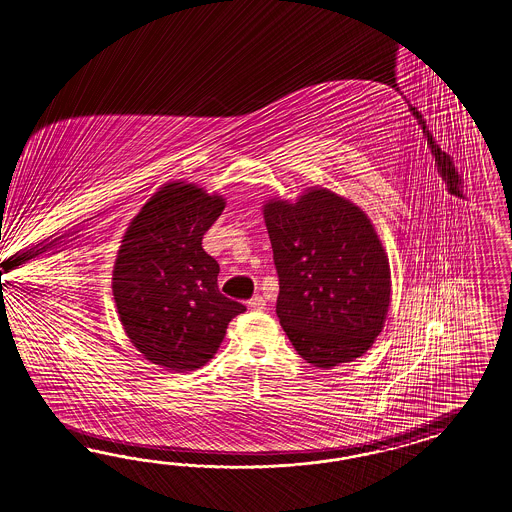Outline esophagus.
<instances>
[{
	"mask_svg": "<svg viewBox=\"0 0 512 512\" xmlns=\"http://www.w3.org/2000/svg\"><path fill=\"white\" fill-rule=\"evenodd\" d=\"M248 307L253 309V311H262V309H266V301H264L262 296H255V298H251V300L248 301Z\"/></svg>",
	"mask_w": 512,
	"mask_h": 512,
	"instance_id": "esophagus-1",
	"label": "esophagus"
}]
</instances>
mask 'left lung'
Here are the masks:
<instances>
[{
	"mask_svg": "<svg viewBox=\"0 0 512 512\" xmlns=\"http://www.w3.org/2000/svg\"><path fill=\"white\" fill-rule=\"evenodd\" d=\"M264 222L279 275L275 312L294 349L329 370L372 348L387 320L392 281L366 212L327 188L270 200Z\"/></svg>",
	"mask_w": 512,
	"mask_h": 512,
	"instance_id": "obj_1",
	"label": "left lung"
}]
</instances>
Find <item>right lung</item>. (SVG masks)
Listing matches in <instances>:
<instances>
[{
	"label": "right lung",
	"instance_id": "1",
	"mask_svg": "<svg viewBox=\"0 0 512 512\" xmlns=\"http://www.w3.org/2000/svg\"><path fill=\"white\" fill-rule=\"evenodd\" d=\"M224 207L222 196L194 183H166L122 238L113 270L118 316L133 346L166 370L205 366L246 311L218 290L220 266L201 248Z\"/></svg>",
	"mask_w": 512,
	"mask_h": 512
}]
</instances>
